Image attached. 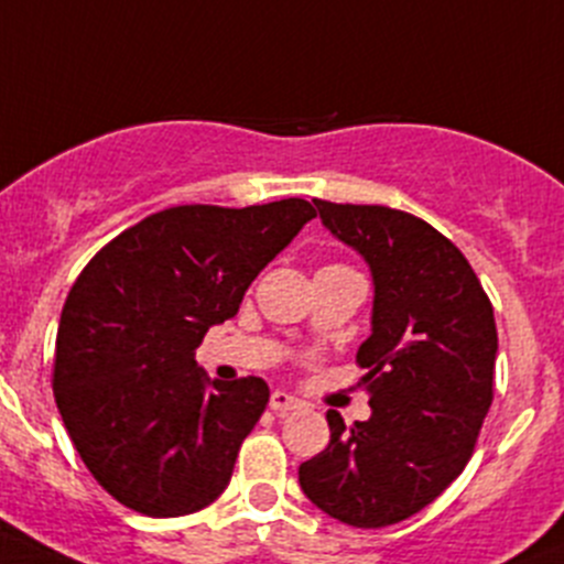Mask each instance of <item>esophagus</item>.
I'll return each instance as SVG.
<instances>
[{"instance_id":"obj_1","label":"esophagus","mask_w":564,"mask_h":564,"mask_svg":"<svg viewBox=\"0 0 564 564\" xmlns=\"http://www.w3.org/2000/svg\"><path fill=\"white\" fill-rule=\"evenodd\" d=\"M270 408L275 410V413H289V410L300 408V399H294L292 393H286V391H272Z\"/></svg>"}]
</instances>
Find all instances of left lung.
<instances>
[{
  "label": "left lung",
  "mask_w": 564,
  "mask_h": 564,
  "mask_svg": "<svg viewBox=\"0 0 564 564\" xmlns=\"http://www.w3.org/2000/svg\"><path fill=\"white\" fill-rule=\"evenodd\" d=\"M314 204L371 272V333L358 347L371 415L347 427L327 410L330 444L300 466V488L336 521L391 527L438 499L471 460L494 402V305L430 223L388 206Z\"/></svg>",
  "instance_id": "obj_1"
}]
</instances>
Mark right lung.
Segmentation results:
<instances>
[{
    "instance_id": "1",
    "label": "right lung",
    "mask_w": 564,
    "mask_h": 564,
    "mask_svg": "<svg viewBox=\"0 0 564 564\" xmlns=\"http://www.w3.org/2000/svg\"><path fill=\"white\" fill-rule=\"evenodd\" d=\"M314 217L303 198L173 206L126 228L76 278L54 399L87 471L120 505L178 518L228 488L270 388L261 377L212 380L195 349Z\"/></svg>"
}]
</instances>
